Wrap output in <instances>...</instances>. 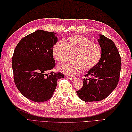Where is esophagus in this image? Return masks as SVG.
<instances>
[{
  "label": "esophagus",
  "mask_w": 132,
  "mask_h": 132,
  "mask_svg": "<svg viewBox=\"0 0 132 132\" xmlns=\"http://www.w3.org/2000/svg\"><path fill=\"white\" fill-rule=\"evenodd\" d=\"M67 78H69V79L70 80H74L75 78V77L72 76V75H67Z\"/></svg>",
  "instance_id": "1"
}]
</instances>
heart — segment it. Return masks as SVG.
Segmentation results:
<instances>
[{"instance_id": "1", "label": "heart", "mask_w": 132, "mask_h": 132, "mask_svg": "<svg viewBox=\"0 0 132 132\" xmlns=\"http://www.w3.org/2000/svg\"><path fill=\"white\" fill-rule=\"evenodd\" d=\"M72 53V60L65 61L59 64L58 69L64 73L74 74L82 69L89 70L97 65L102 56V49L96 43L82 35L72 36L63 41L55 43L52 47V54L59 62L65 60L68 53Z\"/></svg>"}]
</instances>
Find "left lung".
Returning <instances> with one entry per match:
<instances>
[{
	"label": "left lung",
	"mask_w": 132,
	"mask_h": 132,
	"mask_svg": "<svg viewBox=\"0 0 132 132\" xmlns=\"http://www.w3.org/2000/svg\"><path fill=\"white\" fill-rule=\"evenodd\" d=\"M97 39L102 56L97 65L89 69L83 79V86L77 94L86 102H97L105 99L118 84L121 61L115 44L110 39L99 34Z\"/></svg>",
	"instance_id": "8db88e82"
}]
</instances>
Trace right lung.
I'll return each mask as SVG.
<instances>
[{
  "mask_svg": "<svg viewBox=\"0 0 132 132\" xmlns=\"http://www.w3.org/2000/svg\"><path fill=\"white\" fill-rule=\"evenodd\" d=\"M57 33L37 30L22 38L14 50L12 66L15 83L21 94L37 103L53 96L61 72H46L55 65L52 47Z\"/></svg>",
  "mask_w": 132,
  "mask_h": 132,
  "instance_id": "add662e5",
  "label": "right lung"
}]
</instances>
